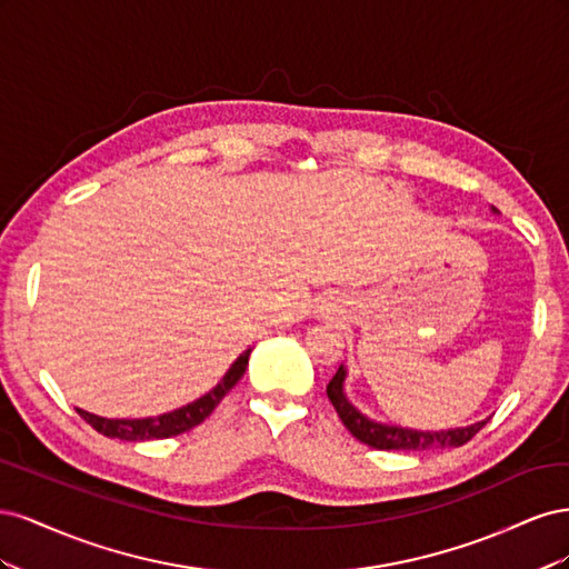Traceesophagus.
Here are the masks:
<instances>
[{"label":"esophagus","mask_w":569,"mask_h":569,"mask_svg":"<svg viewBox=\"0 0 569 569\" xmlns=\"http://www.w3.org/2000/svg\"><path fill=\"white\" fill-rule=\"evenodd\" d=\"M341 303H343V299L337 295V291H327V295H322V297L318 299L316 313H318L320 318L337 316V313H341Z\"/></svg>","instance_id":"esophagus-1"}]
</instances>
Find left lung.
Segmentation results:
<instances>
[{"label":"left lung","instance_id":"1","mask_svg":"<svg viewBox=\"0 0 569 569\" xmlns=\"http://www.w3.org/2000/svg\"><path fill=\"white\" fill-rule=\"evenodd\" d=\"M496 211V209H493ZM498 213V211H496ZM343 380H347V368L339 366L337 375L327 385V396L341 418L343 427L349 432L372 449L380 451H437V449H456V446L468 443L487 420L468 425V427H456V429H441V432H422V429H408L399 425H385L370 420L363 416L343 393Z\"/></svg>","mask_w":569,"mask_h":569}]
</instances>
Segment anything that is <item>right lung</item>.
I'll list each match as a JSON object with an SVG mask.
<instances>
[{
	"mask_svg": "<svg viewBox=\"0 0 569 569\" xmlns=\"http://www.w3.org/2000/svg\"><path fill=\"white\" fill-rule=\"evenodd\" d=\"M249 356H251V349H247L242 356H239L230 366V370L222 375V380L209 393H203L201 399L187 403L178 410L163 412V416H157V418H137V420H118L116 418L113 420V418L94 416V412H88L82 408H76V410L84 422L92 425L99 435H104L109 439L147 441V439L176 437V435L189 432V429L201 425L206 418L211 416L213 408L222 401V396H226L239 380H242V375L249 366Z\"/></svg>",
	"mask_w": 569,
	"mask_h": 569,
	"instance_id": "add662e5",
	"label": "right lung"
}]
</instances>
